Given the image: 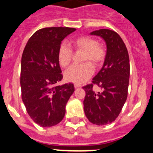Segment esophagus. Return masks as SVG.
Returning <instances> with one entry per match:
<instances>
[{
	"mask_svg": "<svg viewBox=\"0 0 153 153\" xmlns=\"http://www.w3.org/2000/svg\"><path fill=\"white\" fill-rule=\"evenodd\" d=\"M74 87H75V89L79 88V87H81V85H79V84H74Z\"/></svg>",
	"mask_w": 153,
	"mask_h": 153,
	"instance_id": "34e87169",
	"label": "esophagus"
}]
</instances>
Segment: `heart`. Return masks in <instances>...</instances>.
<instances>
[{
	"label": "heart",
	"instance_id": "b5f03b06",
	"mask_svg": "<svg viewBox=\"0 0 153 153\" xmlns=\"http://www.w3.org/2000/svg\"><path fill=\"white\" fill-rule=\"evenodd\" d=\"M76 51H83V61H90L98 66L103 61L106 56V49L102 44L97 43V40L91 36H79L71 42ZM73 51L66 44L59 47L57 52L58 63L60 67H67L72 60ZM94 72L92 63L86 62L81 65L70 67L64 73L65 79L76 84H82L91 76Z\"/></svg>",
	"mask_w": 153,
	"mask_h": 153
}]
</instances>
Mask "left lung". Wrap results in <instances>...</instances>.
<instances>
[{
  "label": "left lung",
  "mask_w": 153,
  "mask_h": 153,
  "mask_svg": "<svg viewBox=\"0 0 153 153\" xmlns=\"http://www.w3.org/2000/svg\"><path fill=\"white\" fill-rule=\"evenodd\" d=\"M90 35L106 42V54L103 66L93 77L91 84L83 86L85 115L90 123L98 126L111 123L118 117L125 104L129 80V58L126 47L120 35L109 29L93 31ZM93 84L101 88L93 90Z\"/></svg>",
  "instance_id": "1"
}]
</instances>
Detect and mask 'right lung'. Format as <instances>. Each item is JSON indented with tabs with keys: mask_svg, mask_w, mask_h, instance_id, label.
<instances>
[{
	"mask_svg": "<svg viewBox=\"0 0 153 153\" xmlns=\"http://www.w3.org/2000/svg\"><path fill=\"white\" fill-rule=\"evenodd\" d=\"M75 28L46 27L36 31L21 58L22 100L30 118L43 127L61 122L66 105L74 92L73 83L56 86L63 79L57 60L61 41Z\"/></svg>",
	"mask_w": 153,
	"mask_h": 153,
	"instance_id": "obj_1",
	"label": "right lung"
}]
</instances>
